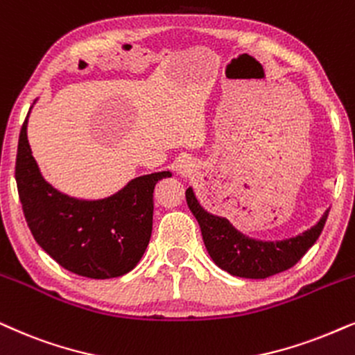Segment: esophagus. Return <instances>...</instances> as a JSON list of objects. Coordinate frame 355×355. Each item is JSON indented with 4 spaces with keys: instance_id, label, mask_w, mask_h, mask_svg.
Here are the masks:
<instances>
[{
    "instance_id": "34e87169",
    "label": "esophagus",
    "mask_w": 355,
    "mask_h": 355,
    "mask_svg": "<svg viewBox=\"0 0 355 355\" xmlns=\"http://www.w3.org/2000/svg\"><path fill=\"white\" fill-rule=\"evenodd\" d=\"M178 173L181 176H189L192 173V163L189 159H181L178 164Z\"/></svg>"
}]
</instances>
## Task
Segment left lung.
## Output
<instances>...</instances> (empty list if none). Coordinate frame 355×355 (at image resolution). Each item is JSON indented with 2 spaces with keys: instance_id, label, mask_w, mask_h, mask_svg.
<instances>
[{
  "instance_id": "obj_1",
  "label": "left lung",
  "mask_w": 355,
  "mask_h": 355,
  "mask_svg": "<svg viewBox=\"0 0 355 355\" xmlns=\"http://www.w3.org/2000/svg\"><path fill=\"white\" fill-rule=\"evenodd\" d=\"M186 200L200 225L205 248L215 264L232 275L245 279H266L293 268L315 245L329 214L326 210L315 227L295 238L275 243L256 241L234 230L227 218L202 209L192 187L186 191Z\"/></svg>"
}]
</instances>
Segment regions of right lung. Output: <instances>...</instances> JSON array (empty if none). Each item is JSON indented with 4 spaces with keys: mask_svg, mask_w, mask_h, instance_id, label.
Here are the masks:
<instances>
[{
    "mask_svg": "<svg viewBox=\"0 0 355 355\" xmlns=\"http://www.w3.org/2000/svg\"><path fill=\"white\" fill-rule=\"evenodd\" d=\"M15 174L26 222L39 246L62 268L89 279L121 277L138 264L153 227L155 186L171 176L161 171L135 178L107 199H73L40 174L27 140V117Z\"/></svg>",
    "mask_w": 355,
    "mask_h": 355,
    "instance_id": "add662e5",
    "label": "right lung"
}]
</instances>
